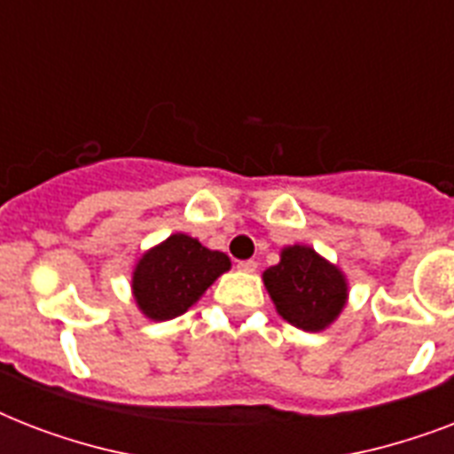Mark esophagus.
Returning a JSON list of instances; mask_svg holds the SVG:
<instances>
[{"label": "esophagus", "instance_id": "esophagus-1", "mask_svg": "<svg viewBox=\"0 0 454 454\" xmlns=\"http://www.w3.org/2000/svg\"><path fill=\"white\" fill-rule=\"evenodd\" d=\"M256 266H259V263H256L254 259H247V262H238V270H242V273H254Z\"/></svg>", "mask_w": 454, "mask_h": 454}]
</instances>
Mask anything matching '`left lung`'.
Masks as SVG:
<instances>
[{"instance_id":"left-lung-1","label":"left lung","mask_w":454,"mask_h":454,"mask_svg":"<svg viewBox=\"0 0 454 454\" xmlns=\"http://www.w3.org/2000/svg\"><path fill=\"white\" fill-rule=\"evenodd\" d=\"M278 316L303 332L327 330L348 303V278L310 245H287L262 273Z\"/></svg>"}]
</instances>
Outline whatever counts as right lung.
I'll use <instances>...</instances> for the list:
<instances>
[{"instance_id":"right-lung-1","label":"right lung","mask_w":454,"mask_h":454,"mask_svg":"<svg viewBox=\"0 0 454 454\" xmlns=\"http://www.w3.org/2000/svg\"><path fill=\"white\" fill-rule=\"evenodd\" d=\"M231 270L223 252L207 249L188 233H171L138 256L131 270V297L148 320L184 316L214 280Z\"/></svg>"}]
</instances>
